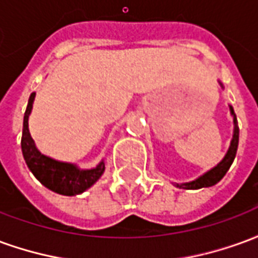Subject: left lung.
<instances>
[{
  "label": "left lung",
  "instance_id": "1",
  "mask_svg": "<svg viewBox=\"0 0 258 258\" xmlns=\"http://www.w3.org/2000/svg\"><path fill=\"white\" fill-rule=\"evenodd\" d=\"M220 85L224 88L221 81H218ZM229 112H231V116L233 117V134L232 140H231V144H229V148H228L225 156L222 157V160L217 166H214L213 168H210L209 171H206L205 174H202L200 177H198L194 181H189V182H182V184H174L177 188H182V189H200V188H209V186H213L216 185L217 182H220L221 178L227 174V171L231 167L233 159L236 156V151H238V144H239V127H238V120H236V114L233 112V107L229 105Z\"/></svg>",
  "mask_w": 258,
  "mask_h": 258
}]
</instances>
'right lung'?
I'll use <instances>...</instances> for the list:
<instances>
[{
  "label": "right lung",
  "mask_w": 258,
  "mask_h": 258,
  "mask_svg": "<svg viewBox=\"0 0 258 258\" xmlns=\"http://www.w3.org/2000/svg\"><path fill=\"white\" fill-rule=\"evenodd\" d=\"M36 92L29 98L23 117V133H22V153L25 162L33 175L45 188L64 196H76L85 192L95 184L105 171V162L102 159L94 168H80L77 164L55 160L38 151L36 142L29 131V116L33 109Z\"/></svg>",
  "instance_id": "right-lung-1"
}]
</instances>
